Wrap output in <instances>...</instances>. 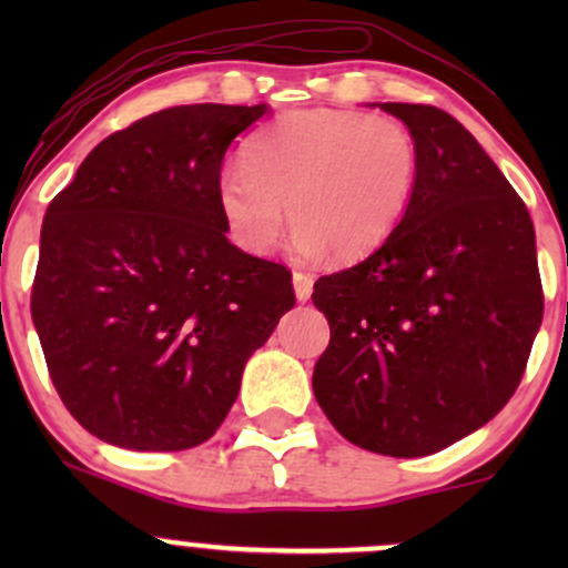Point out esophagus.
Listing matches in <instances>:
<instances>
[{"mask_svg": "<svg viewBox=\"0 0 568 568\" xmlns=\"http://www.w3.org/2000/svg\"><path fill=\"white\" fill-rule=\"evenodd\" d=\"M312 283H315V280L304 275V272H293V293H296V298L302 304L312 296Z\"/></svg>", "mask_w": 568, "mask_h": 568, "instance_id": "esophagus-1", "label": "esophagus"}]
</instances>
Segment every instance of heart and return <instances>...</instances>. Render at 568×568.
Segmentation results:
<instances>
[{"mask_svg": "<svg viewBox=\"0 0 568 568\" xmlns=\"http://www.w3.org/2000/svg\"><path fill=\"white\" fill-rule=\"evenodd\" d=\"M416 184L419 146L403 122L296 109L247 143L243 168L221 173L219 207L234 243L251 253H270L291 219L298 258L334 251L355 262L393 237Z\"/></svg>", "mask_w": 568, "mask_h": 568, "instance_id": "heart-1", "label": "heart"}]
</instances>
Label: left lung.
I'll return each instance as SVG.
<instances>
[{
  "label": "left lung",
  "mask_w": 568,
  "mask_h": 568,
  "mask_svg": "<svg viewBox=\"0 0 568 568\" xmlns=\"http://www.w3.org/2000/svg\"><path fill=\"white\" fill-rule=\"evenodd\" d=\"M419 146V184L387 243L315 283L331 325L312 389L338 433L384 456H427L510 400L542 325L524 200L473 133L422 103H371Z\"/></svg>",
  "instance_id": "8db88e82"
}]
</instances>
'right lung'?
Wrapping results in <instances>:
<instances>
[{"label":"right lung","instance_id":"obj_1","mask_svg":"<svg viewBox=\"0 0 568 568\" xmlns=\"http://www.w3.org/2000/svg\"><path fill=\"white\" fill-rule=\"evenodd\" d=\"M270 112L192 103L103 139L50 202L31 321L63 406L130 452L205 443L296 304L283 264L226 240V149Z\"/></svg>","mask_w":568,"mask_h":568}]
</instances>
